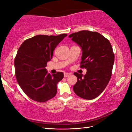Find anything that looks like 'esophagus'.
Segmentation results:
<instances>
[{"label": "esophagus", "mask_w": 132, "mask_h": 132, "mask_svg": "<svg viewBox=\"0 0 132 132\" xmlns=\"http://www.w3.org/2000/svg\"><path fill=\"white\" fill-rule=\"evenodd\" d=\"M70 75L71 74H70V73H67V72H64V77H65V78H66V77L70 76Z\"/></svg>", "instance_id": "34e87169"}]
</instances>
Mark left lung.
<instances>
[{"label": "left lung", "instance_id": "8db88e82", "mask_svg": "<svg viewBox=\"0 0 132 132\" xmlns=\"http://www.w3.org/2000/svg\"><path fill=\"white\" fill-rule=\"evenodd\" d=\"M82 47L80 68L86 74L74 72L77 82L73 87L78 96L87 100L97 97L104 90L112 75L114 55L110 42L96 32L81 30L69 36Z\"/></svg>", "mask_w": 132, "mask_h": 132}]
</instances>
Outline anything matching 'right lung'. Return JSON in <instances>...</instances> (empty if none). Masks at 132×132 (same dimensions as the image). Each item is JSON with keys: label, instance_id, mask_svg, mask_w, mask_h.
<instances>
[{"label": "right lung", "instance_id": "right-lung-1", "mask_svg": "<svg viewBox=\"0 0 132 132\" xmlns=\"http://www.w3.org/2000/svg\"><path fill=\"white\" fill-rule=\"evenodd\" d=\"M68 36L37 35L25 40L15 58L17 81L30 99L43 103L54 97L57 85L63 79L62 72L50 75L45 68L58 44Z\"/></svg>", "mask_w": 132, "mask_h": 132}]
</instances>
